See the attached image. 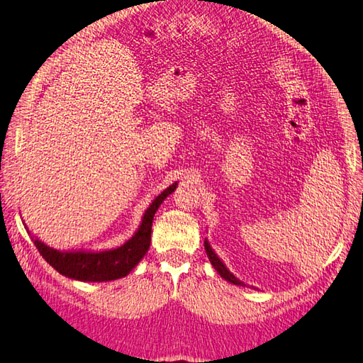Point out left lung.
I'll use <instances>...</instances> for the list:
<instances>
[{"label":"left lung","instance_id":"8db88e82","mask_svg":"<svg viewBox=\"0 0 363 363\" xmlns=\"http://www.w3.org/2000/svg\"><path fill=\"white\" fill-rule=\"evenodd\" d=\"M204 250H206V255H208V258H209V261H211V264L214 266V269L216 271L220 274V277H222V279H225L226 281H230V283H233V285H238V286H247L244 281H240L238 277H234V274L233 272H230V269L225 266V262L218 258V255L214 252V248L211 247V244H209V240L208 239H204Z\"/></svg>","mask_w":363,"mask_h":363}]
</instances>
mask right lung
Masks as SVG:
<instances>
[{"label":"right lung","mask_w":363,"mask_h":363,"mask_svg":"<svg viewBox=\"0 0 363 363\" xmlns=\"http://www.w3.org/2000/svg\"><path fill=\"white\" fill-rule=\"evenodd\" d=\"M176 187L177 181L154 198L149 208L145 211L143 217H141L140 226L133 233V236L116 248H106V250H58V248L42 242L38 236H34L30 231L26 223L23 225L28 234L31 236L34 245L38 247L42 258L61 275L72 280L89 283L118 280L129 275L132 269L145 258L149 245H151V228L155 212L160 208V204L165 201V198L173 194Z\"/></svg>","instance_id":"add662e5"}]
</instances>
